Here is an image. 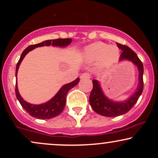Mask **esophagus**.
Segmentation results:
<instances>
[{
  "label": "esophagus",
  "mask_w": 158,
  "mask_h": 158,
  "mask_svg": "<svg viewBox=\"0 0 158 158\" xmlns=\"http://www.w3.org/2000/svg\"><path fill=\"white\" fill-rule=\"evenodd\" d=\"M90 77V75L88 73H84L80 76L81 79H89Z\"/></svg>",
  "instance_id": "1"
}]
</instances>
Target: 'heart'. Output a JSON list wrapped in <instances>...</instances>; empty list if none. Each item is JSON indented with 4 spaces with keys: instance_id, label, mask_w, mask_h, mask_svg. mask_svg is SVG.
<instances>
[{
    "instance_id": "b5f03b06",
    "label": "heart",
    "mask_w": 158,
    "mask_h": 158,
    "mask_svg": "<svg viewBox=\"0 0 158 158\" xmlns=\"http://www.w3.org/2000/svg\"><path fill=\"white\" fill-rule=\"evenodd\" d=\"M84 56L88 61H98V64L100 68H108L118 61L119 50L115 45L97 42L85 49Z\"/></svg>"
}]
</instances>
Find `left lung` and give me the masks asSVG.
<instances>
[{
    "label": "left lung",
    "mask_w": 158,
    "mask_h": 158,
    "mask_svg": "<svg viewBox=\"0 0 158 158\" xmlns=\"http://www.w3.org/2000/svg\"><path fill=\"white\" fill-rule=\"evenodd\" d=\"M117 45L123 51L119 57V61H131L137 66L139 71V83L135 94H132L128 99L123 102H115L106 97L99 81L94 79L92 81L93 90L89 97L90 105L94 111L105 117H117L127 113L137 102L143 90V65L142 61L139 60L137 54L130 48L119 43H117Z\"/></svg>",
    "instance_id": "obj_1"
}]
</instances>
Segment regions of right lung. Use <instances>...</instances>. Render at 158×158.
I'll return each mask as SVG.
<instances>
[{
	"mask_svg": "<svg viewBox=\"0 0 158 158\" xmlns=\"http://www.w3.org/2000/svg\"><path fill=\"white\" fill-rule=\"evenodd\" d=\"M71 39H58L53 40H47V41H43V42L39 43L37 44H32L23 50L21 57H20L19 61H18L17 65H16V70H15V77L17 79L18 70H19L20 64L21 61L25 57V56L29 52L31 51L36 48L39 47H44V46H52L55 47H61V48H64L67 47L71 43ZM79 81V78H77V79L72 81V82L68 83L63 85L61 88V89L58 91V93L52 98L48 102L43 103L40 105H33L26 102L23 100V99L20 95L19 89H18L17 81H16L15 85V95L17 97L18 100L19 101L20 104L24 108V110L30 114L32 117L35 118L40 119H51L56 116L59 115L65 106L66 103V97L68 92L71 88H73L74 86H76Z\"/></svg>",
	"mask_w": 158,
	"mask_h": 158,
	"instance_id": "add662e5",
	"label": "right lung"
}]
</instances>
